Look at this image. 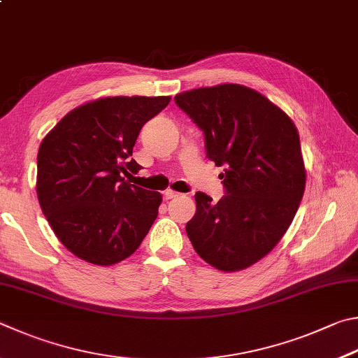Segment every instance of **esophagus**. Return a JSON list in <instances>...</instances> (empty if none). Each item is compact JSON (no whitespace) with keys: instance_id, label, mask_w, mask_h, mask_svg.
Masks as SVG:
<instances>
[{"instance_id":"34e87169","label":"esophagus","mask_w":358,"mask_h":358,"mask_svg":"<svg viewBox=\"0 0 358 358\" xmlns=\"http://www.w3.org/2000/svg\"><path fill=\"white\" fill-rule=\"evenodd\" d=\"M178 196H179L178 192H173V190H165V192H163V198H165L166 201H168V199H173V198H178Z\"/></svg>"}]
</instances>
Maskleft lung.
Here are the masks:
<instances>
[{"instance_id":"1","label":"left lung","mask_w":358,"mask_h":358,"mask_svg":"<svg viewBox=\"0 0 358 358\" xmlns=\"http://www.w3.org/2000/svg\"><path fill=\"white\" fill-rule=\"evenodd\" d=\"M174 102L203 130L206 157L224 166L227 192L217 204L196 192L187 236L218 271L253 266L285 236L302 201L306 173L296 125L242 85L198 87L178 94Z\"/></svg>"}]
</instances>
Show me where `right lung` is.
<instances>
[{
  "label": "right lung",
  "mask_w": 358,
  "mask_h": 358,
  "mask_svg": "<svg viewBox=\"0 0 358 358\" xmlns=\"http://www.w3.org/2000/svg\"><path fill=\"white\" fill-rule=\"evenodd\" d=\"M171 97H103L61 119L37 154V198L69 252L96 266L124 261L159 214L162 195L129 184L140 130Z\"/></svg>",
  "instance_id": "obj_1"
}]
</instances>
